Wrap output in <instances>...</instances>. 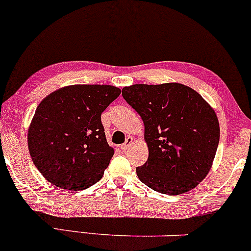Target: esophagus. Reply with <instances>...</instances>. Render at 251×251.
<instances>
[{"label": "esophagus", "instance_id": "obj_1", "mask_svg": "<svg viewBox=\"0 0 251 251\" xmlns=\"http://www.w3.org/2000/svg\"><path fill=\"white\" fill-rule=\"evenodd\" d=\"M132 143H133V138H132V137H127V138H126V140H125V143L121 145V150H123V151L127 150V149L131 147Z\"/></svg>", "mask_w": 251, "mask_h": 251}]
</instances>
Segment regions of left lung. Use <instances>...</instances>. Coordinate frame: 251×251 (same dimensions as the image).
<instances>
[{
	"mask_svg": "<svg viewBox=\"0 0 251 251\" xmlns=\"http://www.w3.org/2000/svg\"><path fill=\"white\" fill-rule=\"evenodd\" d=\"M124 99L144 123L148 161L137 175L153 191L178 195L192 191L210 172L220 128L216 112L188 85L133 84Z\"/></svg>",
	"mask_w": 251,
	"mask_h": 251,
	"instance_id": "obj_1",
	"label": "left lung"
}]
</instances>
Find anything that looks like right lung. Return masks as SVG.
I'll list each match as a JSON object with an SVG mask.
<instances>
[{
  "label": "right lung",
  "mask_w": 251,
  "mask_h": 251,
  "mask_svg": "<svg viewBox=\"0 0 251 251\" xmlns=\"http://www.w3.org/2000/svg\"><path fill=\"white\" fill-rule=\"evenodd\" d=\"M108 84H74L49 94L28 127L29 155L53 186L82 191L101 180L114 155L101 113L120 95Z\"/></svg>",
  "instance_id": "1"
}]
</instances>
